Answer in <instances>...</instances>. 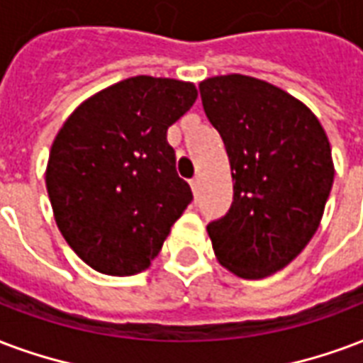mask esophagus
Here are the masks:
<instances>
[{
  "instance_id": "34e87169",
  "label": "esophagus",
  "mask_w": 363,
  "mask_h": 363,
  "mask_svg": "<svg viewBox=\"0 0 363 363\" xmlns=\"http://www.w3.org/2000/svg\"><path fill=\"white\" fill-rule=\"evenodd\" d=\"M190 189H192V192H194V194H198V192H200V177H194V179L190 181Z\"/></svg>"
}]
</instances>
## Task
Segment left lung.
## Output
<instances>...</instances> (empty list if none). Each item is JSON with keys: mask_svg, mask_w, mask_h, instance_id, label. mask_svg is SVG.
I'll list each match as a JSON object with an SVG mask.
<instances>
[{"mask_svg": "<svg viewBox=\"0 0 363 363\" xmlns=\"http://www.w3.org/2000/svg\"><path fill=\"white\" fill-rule=\"evenodd\" d=\"M233 171V203L208 225L219 264L244 279L283 269L315 235L333 186L331 146L310 109L264 80L200 84Z\"/></svg>", "mask_w": 363, "mask_h": 363, "instance_id": "left-lung-1", "label": "left lung"}]
</instances>
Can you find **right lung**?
Instances as JSON below:
<instances>
[{
    "label": "right lung",
    "instance_id": "right-lung-1",
    "mask_svg": "<svg viewBox=\"0 0 363 363\" xmlns=\"http://www.w3.org/2000/svg\"><path fill=\"white\" fill-rule=\"evenodd\" d=\"M196 96L190 82L133 77L86 99L59 130L45 186L61 235L92 269H146L192 202L167 128Z\"/></svg>",
    "mask_w": 363,
    "mask_h": 363
}]
</instances>
